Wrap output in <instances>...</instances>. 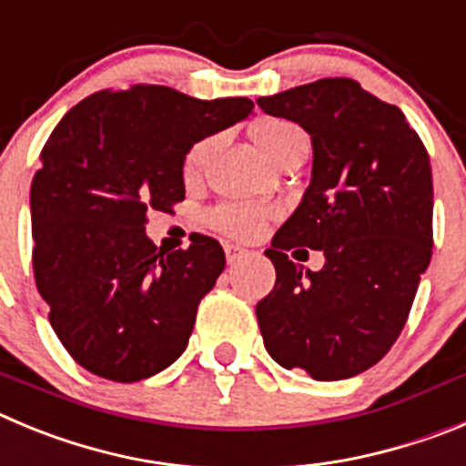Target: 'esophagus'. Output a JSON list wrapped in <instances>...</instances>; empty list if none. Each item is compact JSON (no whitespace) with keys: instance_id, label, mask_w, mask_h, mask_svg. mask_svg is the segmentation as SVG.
Returning <instances> with one entry per match:
<instances>
[{"instance_id":"1","label":"esophagus","mask_w":466,"mask_h":466,"mask_svg":"<svg viewBox=\"0 0 466 466\" xmlns=\"http://www.w3.org/2000/svg\"><path fill=\"white\" fill-rule=\"evenodd\" d=\"M243 255H248V250L241 248V246H234V243H228V246H225V258H228V264H237Z\"/></svg>"}]
</instances>
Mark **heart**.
I'll return each mask as SVG.
<instances>
[{"label": "heart", "mask_w": 466, "mask_h": 466, "mask_svg": "<svg viewBox=\"0 0 466 466\" xmlns=\"http://www.w3.org/2000/svg\"><path fill=\"white\" fill-rule=\"evenodd\" d=\"M253 141L259 148V153L276 167L288 160L290 155L306 153V148H309V137H306L304 129L283 118L262 120L253 129ZM208 146H211L208 141L192 146L186 157V167H183L186 176H195L199 171L208 153ZM267 218H269V213L264 211V208L248 207V204H223L216 211H211L208 220H211V225L218 232L228 234V237L255 238L262 234Z\"/></svg>", "instance_id": "1"}]
</instances>
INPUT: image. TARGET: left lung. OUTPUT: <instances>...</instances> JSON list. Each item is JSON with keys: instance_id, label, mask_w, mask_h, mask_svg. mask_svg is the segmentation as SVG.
Listing matches in <instances>:
<instances>
[{"instance_id": "left-lung-1", "label": "left lung", "mask_w": 466, "mask_h": 466, "mask_svg": "<svg viewBox=\"0 0 466 466\" xmlns=\"http://www.w3.org/2000/svg\"><path fill=\"white\" fill-rule=\"evenodd\" d=\"M258 106L309 132L311 183L264 255L276 285L258 304L267 353L316 380L374 367L397 341L431 258L430 155L404 113L353 78L259 97ZM322 249L320 272L287 259Z\"/></svg>"}]
</instances>
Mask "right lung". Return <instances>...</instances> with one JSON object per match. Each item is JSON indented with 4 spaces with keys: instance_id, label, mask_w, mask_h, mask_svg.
I'll return each instance as SVG.
<instances>
[{
    "instance_id": "right-lung-1",
    "label": "right lung",
    "mask_w": 466,
    "mask_h": 466,
    "mask_svg": "<svg viewBox=\"0 0 466 466\" xmlns=\"http://www.w3.org/2000/svg\"><path fill=\"white\" fill-rule=\"evenodd\" d=\"M250 113L248 97L134 86L95 92L53 129L29 190L32 264L50 325L83 369L134 383L181 358L225 253L202 234L165 253L146 234L148 211L183 202L192 146Z\"/></svg>"
}]
</instances>
